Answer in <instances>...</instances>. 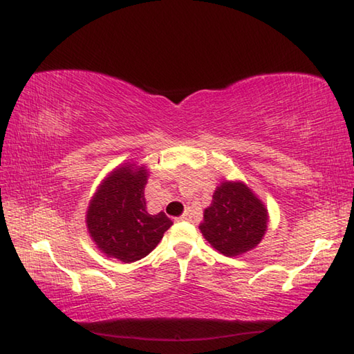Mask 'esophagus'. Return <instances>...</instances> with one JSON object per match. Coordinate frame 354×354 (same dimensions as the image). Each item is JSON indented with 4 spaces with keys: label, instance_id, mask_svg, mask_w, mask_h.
Returning a JSON list of instances; mask_svg holds the SVG:
<instances>
[{
    "label": "esophagus",
    "instance_id": "34e87169",
    "mask_svg": "<svg viewBox=\"0 0 354 354\" xmlns=\"http://www.w3.org/2000/svg\"><path fill=\"white\" fill-rule=\"evenodd\" d=\"M179 220H183V221H190V220H192V209H190V207L185 209L184 214L181 215V217H179Z\"/></svg>",
    "mask_w": 354,
    "mask_h": 354
}]
</instances>
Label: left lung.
Returning <instances> with one entry per match:
<instances>
[{"label": "left lung", "mask_w": 354, "mask_h": 354, "mask_svg": "<svg viewBox=\"0 0 354 354\" xmlns=\"http://www.w3.org/2000/svg\"><path fill=\"white\" fill-rule=\"evenodd\" d=\"M268 212L263 203L241 181H223L205 209L200 231L225 256H239L256 248L267 231Z\"/></svg>", "instance_id": "left-lung-1"}]
</instances>
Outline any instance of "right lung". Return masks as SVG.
Returning <instances> with one entry per match:
<instances>
[{
    "instance_id": "1",
    "label": "right lung",
    "mask_w": 354,
    "mask_h": 354,
    "mask_svg": "<svg viewBox=\"0 0 354 354\" xmlns=\"http://www.w3.org/2000/svg\"><path fill=\"white\" fill-rule=\"evenodd\" d=\"M148 170L123 164L107 175L88 203L86 223L95 245L107 257L136 262L158 247L173 221L164 212H147Z\"/></svg>"
}]
</instances>
